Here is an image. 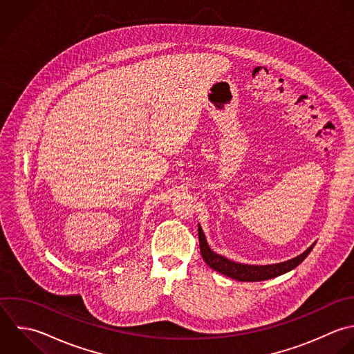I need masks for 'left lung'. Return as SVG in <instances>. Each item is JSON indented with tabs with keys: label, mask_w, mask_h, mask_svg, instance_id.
Returning <instances> with one entry per match:
<instances>
[{
	"label": "left lung",
	"mask_w": 354,
	"mask_h": 354,
	"mask_svg": "<svg viewBox=\"0 0 354 354\" xmlns=\"http://www.w3.org/2000/svg\"><path fill=\"white\" fill-rule=\"evenodd\" d=\"M198 240H200V251H201V255H203V259L205 261V263L209 268H212L214 270H216L230 279L239 280V281H263V280H269V279L281 276V274L292 270L298 265H301L315 247V244H313L299 257H297L291 261L283 262V263L268 265V266H254V265L236 263L233 261L226 259L225 257H221V255L212 252L207 244L205 236H204L200 225H198Z\"/></svg>",
	"instance_id": "obj_1"
}]
</instances>
